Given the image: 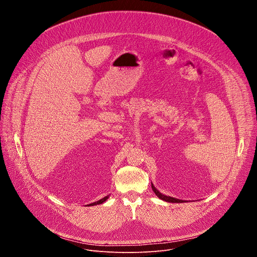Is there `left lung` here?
<instances>
[{"label":"left lung","mask_w":257,"mask_h":257,"mask_svg":"<svg viewBox=\"0 0 257 257\" xmlns=\"http://www.w3.org/2000/svg\"><path fill=\"white\" fill-rule=\"evenodd\" d=\"M152 188H153V190H154V192L156 193V195L160 198V199H162V200H164V201H167V202H172V203H182V202H184L185 200H181V199H177V198H174V197H171V196H167V195H165V194H163V193H161L155 186H154V184L152 183Z\"/></svg>","instance_id":"left-lung-1"}]
</instances>
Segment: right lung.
<instances>
[{"instance_id":"right-lung-1","label":"right lung","mask_w":257,"mask_h":257,"mask_svg":"<svg viewBox=\"0 0 257 257\" xmlns=\"http://www.w3.org/2000/svg\"><path fill=\"white\" fill-rule=\"evenodd\" d=\"M107 198H108V195L105 196V197H103V198H101V199H99V200H97V201H95V202H92V203H90V204H88V205H89V206H92V205H96V204L103 203Z\"/></svg>"}]
</instances>
